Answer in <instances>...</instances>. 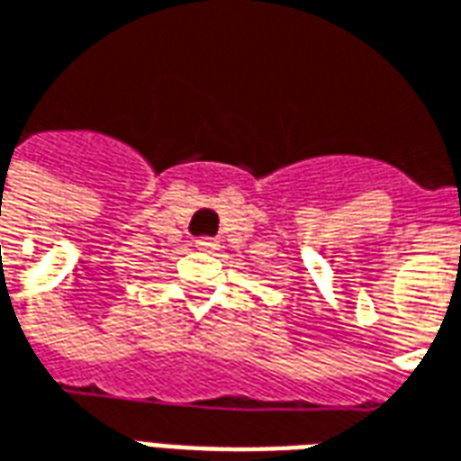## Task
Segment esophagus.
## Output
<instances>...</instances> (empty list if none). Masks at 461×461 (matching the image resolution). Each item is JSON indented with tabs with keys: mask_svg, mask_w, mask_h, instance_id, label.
Here are the masks:
<instances>
[{
	"mask_svg": "<svg viewBox=\"0 0 461 461\" xmlns=\"http://www.w3.org/2000/svg\"><path fill=\"white\" fill-rule=\"evenodd\" d=\"M197 244V249L200 251H214L220 244H217V240H212V237H200V240L194 241Z\"/></svg>",
	"mask_w": 461,
	"mask_h": 461,
	"instance_id": "34e87169",
	"label": "esophagus"
}]
</instances>
